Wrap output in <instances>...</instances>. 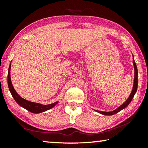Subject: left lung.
<instances>
[{
  "mask_svg": "<svg viewBox=\"0 0 148 148\" xmlns=\"http://www.w3.org/2000/svg\"><path fill=\"white\" fill-rule=\"evenodd\" d=\"M133 65H134V69H135L134 84H133L132 92H131L130 96H129L128 99H127V100H126V102H125V103H123V104L121 105V106H119L118 108L116 109V110L111 111V112H102V111L96 110L97 112L100 113V114H104V115H113V114H116V113H118L119 112H120L121 110H122L123 109L126 108V107L128 106L129 104H130V102H131V100H132V99L133 98V97H134V96H135V93H136V92H137V84H138V80H137V73H138V71H137V65H136V63H135V62L134 60V58L133 59Z\"/></svg>",
  "mask_w": 148,
  "mask_h": 148,
  "instance_id": "8db88e82",
  "label": "left lung"
}]
</instances>
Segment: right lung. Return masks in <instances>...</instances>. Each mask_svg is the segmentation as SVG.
<instances>
[{
  "label": "right lung",
  "mask_w": 148,
  "mask_h": 148,
  "mask_svg": "<svg viewBox=\"0 0 148 148\" xmlns=\"http://www.w3.org/2000/svg\"><path fill=\"white\" fill-rule=\"evenodd\" d=\"M11 64H10L9 71H8V86H9V89L10 90V92L12 95V96L13 97L14 100H15V102L19 105L20 106L23 107V108L26 109L29 112L32 113H41L45 111L49 110V109L53 108L56 104H58V102H56L52 104H48V105H43L39 103H36V102H32L30 101L26 100L23 98H21L19 94L16 92V91L14 89L13 85H12L11 80V75H10V71H11Z\"/></svg>",
  "instance_id": "obj_1"
}]
</instances>
